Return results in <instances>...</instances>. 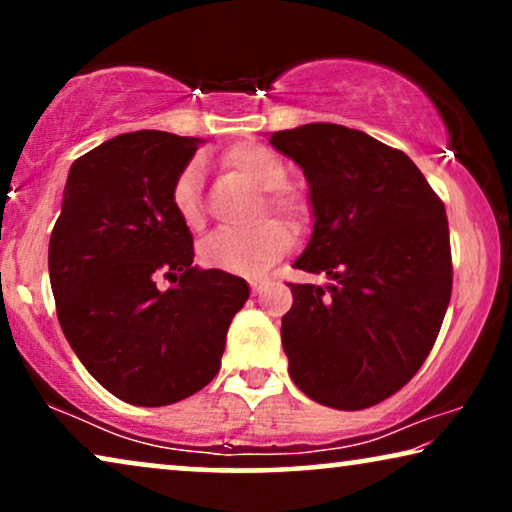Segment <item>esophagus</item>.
<instances>
[{
    "mask_svg": "<svg viewBox=\"0 0 512 512\" xmlns=\"http://www.w3.org/2000/svg\"><path fill=\"white\" fill-rule=\"evenodd\" d=\"M249 286H251V291H254V296H258V293H263V289L268 286V282H263V279H251Z\"/></svg>",
    "mask_w": 512,
    "mask_h": 512,
    "instance_id": "34e87169",
    "label": "esophagus"
}]
</instances>
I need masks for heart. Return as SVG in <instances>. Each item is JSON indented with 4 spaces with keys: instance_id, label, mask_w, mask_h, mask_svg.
Masks as SVG:
<instances>
[{
    "instance_id": "obj_1",
    "label": "heart",
    "mask_w": 512,
    "mask_h": 512,
    "mask_svg": "<svg viewBox=\"0 0 512 512\" xmlns=\"http://www.w3.org/2000/svg\"><path fill=\"white\" fill-rule=\"evenodd\" d=\"M223 163L265 191L263 214L270 209L291 226H303L307 205L296 191L286 186L289 170L275 151L258 142H240L226 149ZM172 205L188 228H200L205 223L202 167L198 160L181 167L174 177ZM291 240V230L277 219H268L249 230H216L200 244V261L207 268L235 275H261L289 251Z\"/></svg>"
}]
</instances>
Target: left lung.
Listing matches in <instances>:
<instances>
[{"instance_id": "left-lung-1", "label": "left lung", "mask_w": 512, "mask_h": 512, "mask_svg": "<svg viewBox=\"0 0 512 512\" xmlns=\"http://www.w3.org/2000/svg\"><path fill=\"white\" fill-rule=\"evenodd\" d=\"M270 144L303 167L314 230L293 268L331 284H289V375L312 401L363 410L408 384L452 296L443 200L403 151L335 123L279 130Z\"/></svg>"}]
</instances>
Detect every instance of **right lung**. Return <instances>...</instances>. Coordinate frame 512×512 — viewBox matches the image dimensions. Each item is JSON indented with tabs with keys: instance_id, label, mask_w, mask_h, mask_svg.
<instances>
[{
	"instance_id": "1",
	"label": "right lung",
	"mask_w": 512,
	"mask_h": 512,
	"mask_svg": "<svg viewBox=\"0 0 512 512\" xmlns=\"http://www.w3.org/2000/svg\"><path fill=\"white\" fill-rule=\"evenodd\" d=\"M198 144L137 130L83 153L48 242L62 333L104 389L144 408L214 380L249 298L242 277L195 268L193 235L172 205V181ZM158 276L180 284L160 292Z\"/></svg>"
}]
</instances>
